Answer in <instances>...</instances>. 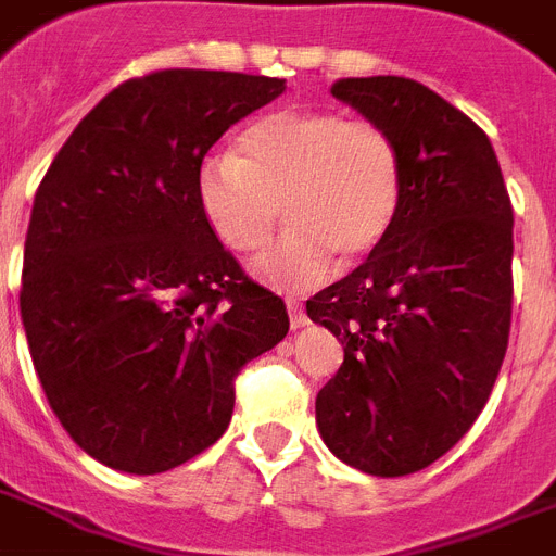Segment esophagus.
Instances as JSON below:
<instances>
[{"label":"esophagus","mask_w":556,"mask_h":556,"mask_svg":"<svg viewBox=\"0 0 556 556\" xmlns=\"http://www.w3.org/2000/svg\"><path fill=\"white\" fill-rule=\"evenodd\" d=\"M286 307H288V316H291V328L293 330L305 328L307 314H305V307H302V302L300 300H288Z\"/></svg>","instance_id":"obj_1"}]
</instances>
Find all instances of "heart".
Masks as SVG:
<instances>
[{
  "label": "heart",
  "mask_w": 556,
  "mask_h": 556,
  "mask_svg": "<svg viewBox=\"0 0 556 556\" xmlns=\"http://www.w3.org/2000/svg\"><path fill=\"white\" fill-rule=\"evenodd\" d=\"M404 191L395 141L381 124L339 110H277L237 135L235 155H212L198 177L203 217L223 245L265 249L282 212L291 231L254 263L279 291L316 286L330 254L353 263L393 228Z\"/></svg>",
  "instance_id": "b5f03b06"
}]
</instances>
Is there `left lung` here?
I'll return each instance as SVG.
<instances>
[{"label":"left lung","mask_w":556,"mask_h":556,"mask_svg":"<svg viewBox=\"0 0 556 556\" xmlns=\"http://www.w3.org/2000/svg\"><path fill=\"white\" fill-rule=\"evenodd\" d=\"M339 101L399 147L390 235L307 300L344 362L316 395L336 458L379 478L435 464L486 407L511 328V200L486 132L424 84L342 78Z\"/></svg>","instance_id":"1"}]
</instances>
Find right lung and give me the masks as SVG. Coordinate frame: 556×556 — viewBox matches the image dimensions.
Wrapping results in <instances>:
<instances>
[{"mask_svg":"<svg viewBox=\"0 0 556 556\" xmlns=\"http://www.w3.org/2000/svg\"><path fill=\"white\" fill-rule=\"evenodd\" d=\"M282 92L223 70L124 81L36 191L18 296L33 367L70 438L118 472L208 450L237 372L286 339V302L242 274L198 200L208 149Z\"/></svg>","mask_w":556,"mask_h":556,"instance_id":"add662e5","label":"right lung"}]
</instances>
